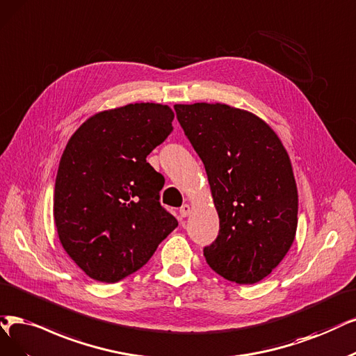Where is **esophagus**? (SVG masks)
Segmentation results:
<instances>
[{
	"instance_id": "34e87169",
	"label": "esophagus",
	"mask_w": 356,
	"mask_h": 356,
	"mask_svg": "<svg viewBox=\"0 0 356 356\" xmlns=\"http://www.w3.org/2000/svg\"><path fill=\"white\" fill-rule=\"evenodd\" d=\"M191 211H192L191 205L189 204H183L180 207V209H179V214H180V217H188L191 214Z\"/></svg>"
}]
</instances>
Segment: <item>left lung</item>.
<instances>
[{"label":"left lung","instance_id":"obj_1","mask_svg":"<svg viewBox=\"0 0 356 356\" xmlns=\"http://www.w3.org/2000/svg\"><path fill=\"white\" fill-rule=\"evenodd\" d=\"M177 120L205 165L220 218L204 248L221 277L254 284L280 264L298 227V189L289 155L255 114L226 104H176Z\"/></svg>","mask_w":356,"mask_h":356}]
</instances>
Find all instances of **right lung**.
I'll use <instances>...</instances> for the list:
<instances>
[{
	"instance_id": "obj_1",
	"label": "right lung",
	"mask_w": 356,
	"mask_h": 356,
	"mask_svg": "<svg viewBox=\"0 0 356 356\" xmlns=\"http://www.w3.org/2000/svg\"><path fill=\"white\" fill-rule=\"evenodd\" d=\"M173 118L167 105L127 104L88 118L65 147L56 227L65 252L90 279L123 280L177 227L160 204L164 177L147 163L173 130Z\"/></svg>"
}]
</instances>
